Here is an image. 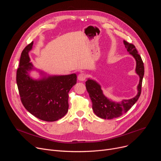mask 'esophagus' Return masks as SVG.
I'll return each instance as SVG.
<instances>
[{"label":"esophagus","mask_w":161,"mask_h":161,"mask_svg":"<svg viewBox=\"0 0 161 161\" xmlns=\"http://www.w3.org/2000/svg\"><path fill=\"white\" fill-rule=\"evenodd\" d=\"M86 75L84 74V73H81L78 76V80L81 81H83L84 80H86Z\"/></svg>","instance_id":"1"}]
</instances>
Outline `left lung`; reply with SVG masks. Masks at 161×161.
Returning <instances> with one entry per match:
<instances>
[{"label": "left lung", "instance_id": "left-lung-1", "mask_svg": "<svg viewBox=\"0 0 161 161\" xmlns=\"http://www.w3.org/2000/svg\"><path fill=\"white\" fill-rule=\"evenodd\" d=\"M123 43L127 52L132 55L136 62V72L139 75L140 81L137 87V95L130 99H124L121 102H115L107 98L103 93L100 84L95 80L89 78L86 82V89L92 101V109L94 113L99 117L104 119H111L119 117L126 113L136 103L141 94V88L143 75L144 66L140 55L138 53L135 46L124 40Z\"/></svg>", "mask_w": 161, "mask_h": 161}]
</instances>
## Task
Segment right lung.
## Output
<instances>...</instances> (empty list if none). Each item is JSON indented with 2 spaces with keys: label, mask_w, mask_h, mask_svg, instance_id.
I'll use <instances>...</instances> for the list:
<instances>
[{
  "label": "right lung",
  "mask_w": 161,
  "mask_h": 161,
  "mask_svg": "<svg viewBox=\"0 0 161 161\" xmlns=\"http://www.w3.org/2000/svg\"><path fill=\"white\" fill-rule=\"evenodd\" d=\"M32 45L33 42L23 50L17 70L16 81L21 100L34 116L45 121H55L61 119L69 110V92L75 85L77 75H47L38 70L41 78L33 79L30 72L38 70L34 67L29 55Z\"/></svg>",
  "instance_id": "1"
}]
</instances>
